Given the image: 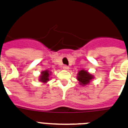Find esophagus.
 Wrapping results in <instances>:
<instances>
[{"label": "esophagus", "instance_id": "34e87169", "mask_svg": "<svg viewBox=\"0 0 128 128\" xmlns=\"http://www.w3.org/2000/svg\"><path fill=\"white\" fill-rule=\"evenodd\" d=\"M63 69H64V70H68L69 67L68 66L65 65V66H63Z\"/></svg>", "mask_w": 128, "mask_h": 128}]
</instances>
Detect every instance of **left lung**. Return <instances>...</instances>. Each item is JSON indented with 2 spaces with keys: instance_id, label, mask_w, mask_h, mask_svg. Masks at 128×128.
<instances>
[{
  "instance_id": "8db88e82",
  "label": "left lung",
  "mask_w": 128,
  "mask_h": 128,
  "mask_svg": "<svg viewBox=\"0 0 128 128\" xmlns=\"http://www.w3.org/2000/svg\"><path fill=\"white\" fill-rule=\"evenodd\" d=\"M93 78V76L89 73L86 70L79 71L77 74V80L79 81V84L82 86H86L90 82Z\"/></svg>"
}]
</instances>
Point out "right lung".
<instances>
[{
    "label": "right lung",
    "mask_w": 128,
    "mask_h": 128,
    "mask_svg": "<svg viewBox=\"0 0 128 128\" xmlns=\"http://www.w3.org/2000/svg\"><path fill=\"white\" fill-rule=\"evenodd\" d=\"M51 75V72L48 70L42 71L41 72V75L40 76L39 80L43 83H46L48 81L50 80V75Z\"/></svg>",
    "instance_id": "add662e5"
}]
</instances>
